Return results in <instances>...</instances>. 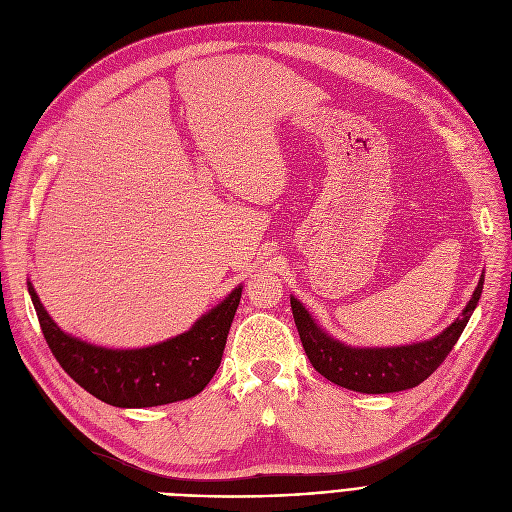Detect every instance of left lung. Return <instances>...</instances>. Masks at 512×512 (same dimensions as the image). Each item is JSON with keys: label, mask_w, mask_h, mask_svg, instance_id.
<instances>
[{"label": "left lung", "mask_w": 512, "mask_h": 512, "mask_svg": "<svg viewBox=\"0 0 512 512\" xmlns=\"http://www.w3.org/2000/svg\"><path fill=\"white\" fill-rule=\"evenodd\" d=\"M483 275L458 319L440 335L419 344L394 348H354L314 323L310 312L291 296V312L312 367L335 385L360 394H392L417 387L446 360L481 298Z\"/></svg>", "instance_id": "1"}]
</instances>
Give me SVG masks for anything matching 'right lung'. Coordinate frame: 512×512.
<instances>
[{
    "instance_id": "right-lung-1",
    "label": "right lung",
    "mask_w": 512,
    "mask_h": 512,
    "mask_svg": "<svg viewBox=\"0 0 512 512\" xmlns=\"http://www.w3.org/2000/svg\"><path fill=\"white\" fill-rule=\"evenodd\" d=\"M29 294L47 346L60 367L97 400L118 408H148L198 396L221 367L241 285L189 331L162 344L110 350L64 333L47 314L35 287Z\"/></svg>"
}]
</instances>
